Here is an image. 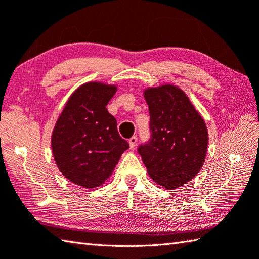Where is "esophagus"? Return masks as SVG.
<instances>
[{"label": "esophagus", "instance_id": "esophagus-1", "mask_svg": "<svg viewBox=\"0 0 259 259\" xmlns=\"http://www.w3.org/2000/svg\"><path fill=\"white\" fill-rule=\"evenodd\" d=\"M137 139H138V138H137V136H133V137H131V138L129 139V145H130V148H131V149H134L135 147H136Z\"/></svg>", "mask_w": 259, "mask_h": 259}]
</instances>
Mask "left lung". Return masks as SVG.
<instances>
[{"label":"left lung","mask_w":259,"mask_h":259,"mask_svg":"<svg viewBox=\"0 0 259 259\" xmlns=\"http://www.w3.org/2000/svg\"><path fill=\"white\" fill-rule=\"evenodd\" d=\"M150 139L138 147L149 176L175 190L199 173L207 148V129L187 95L174 85L147 89Z\"/></svg>","instance_id":"1"}]
</instances>
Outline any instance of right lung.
<instances>
[{
  "label": "right lung",
  "instance_id": "1",
  "mask_svg": "<svg viewBox=\"0 0 259 259\" xmlns=\"http://www.w3.org/2000/svg\"><path fill=\"white\" fill-rule=\"evenodd\" d=\"M116 86L86 83L75 91L56 122L52 149L56 164L74 184L93 189L112 174L121 155L129 148L106 105Z\"/></svg>",
  "mask_w": 259,
  "mask_h": 259
}]
</instances>
